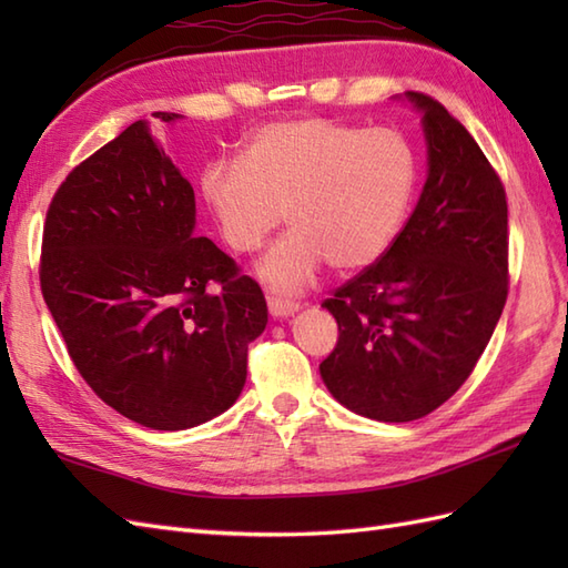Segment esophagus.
Here are the masks:
<instances>
[{"mask_svg":"<svg viewBox=\"0 0 568 568\" xmlns=\"http://www.w3.org/2000/svg\"><path fill=\"white\" fill-rule=\"evenodd\" d=\"M300 310V303L295 300H285V297H268V312L273 317L283 320V317H291Z\"/></svg>","mask_w":568,"mask_h":568,"instance_id":"34e87169","label":"esophagus"}]
</instances>
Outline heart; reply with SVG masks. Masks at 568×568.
Segmentation results:
<instances>
[{"mask_svg":"<svg viewBox=\"0 0 568 568\" xmlns=\"http://www.w3.org/2000/svg\"><path fill=\"white\" fill-rule=\"evenodd\" d=\"M417 163L393 129H361L327 116L281 119L261 126L241 161H212L200 192L224 244L253 253L283 222L258 261V277L297 293L327 261L358 271L390 248L415 192Z\"/></svg>","mask_w":568,"mask_h":568,"instance_id":"b5f03b06","label":"heart"}]
</instances>
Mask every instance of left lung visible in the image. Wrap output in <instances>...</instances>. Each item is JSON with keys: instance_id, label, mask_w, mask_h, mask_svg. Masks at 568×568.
<instances>
[{"instance_id": "obj_1", "label": "left lung", "mask_w": 568, "mask_h": 568, "mask_svg": "<svg viewBox=\"0 0 568 568\" xmlns=\"http://www.w3.org/2000/svg\"><path fill=\"white\" fill-rule=\"evenodd\" d=\"M427 183L390 248L322 303L339 342L320 373L344 407L413 422L462 388L508 300V200L466 126L422 92Z\"/></svg>"}]
</instances>
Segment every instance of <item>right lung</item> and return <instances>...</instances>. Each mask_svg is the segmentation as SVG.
I'll return each mask as SVG.
<instances>
[{
  "label": "right lung",
  "instance_id": "right-lung-1",
  "mask_svg": "<svg viewBox=\"0 0 568 568\" xmlns=\"http://www.w3.org/2000/svg\"><path fill=\"white\" fill-rule=\"evenodd\" d=\"M39 275L72 364L119 415L190 429L244 390L248 344L268 322L265 297L234 258L195 236V192L146 122L58 187Z\"/></svg>",
  "mask_w": 568,
  "mask_h": 568
}]
</instances>
